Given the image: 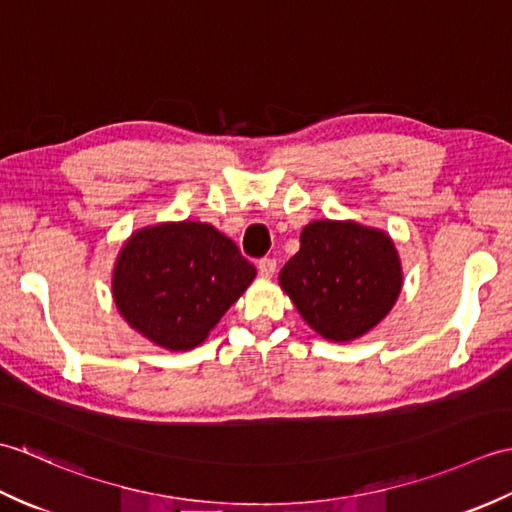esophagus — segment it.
Instances as JSON below:
<instances>
[{"label": "esophagus", "mask_w": 512, "mask_h": 512, "mask_svg": "<svg viewBox=\"0 0 512 512\" xmlns=\"http://www.w3.org/2000/svg\"><path fill=\"white\" fill-rule=\"evenodd\" d=\"M257 268H259V275H262V277H273V273L277 270V262L273 257H262L257 262Z\"/></svg>", "instance_id": "esophagus-1"}]
</instances>
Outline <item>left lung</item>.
<instances>
[{
  "instance_id": "obj_1",
  "label": "left lung",
  "mask_w": 512,
  "mask_h": 512,
  "mask_svg": "<svg viewBox=\"0 0 512 512\" xmlns=\"http://www.w3.org/2000/svg\"><path fill=\"white\" fill-rule=\"evenodd\" d=\"M279 284L312 330L330 341L369 332L398 299L402 273L394 242L354 222H312Z\"/></svg>"
}]
</instances>
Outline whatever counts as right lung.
<instances>
[{
    "mask_svg": "<svg viewBox=\"0 0 512 512\" xmlns=\"http://www.w3.org/2000/svg\"><path fill=\"white\" fill-rule=\"evenodd\" d=\"M257 270L211 224L134 233L116 259L112 292L125 321L167 350L200 345Z\"/></svg>",
    "mask_w": 512,
    "mask_h": 512,
    "instance_id": "right-lung-1",
    "label": "right lung"
}]
</instances>
